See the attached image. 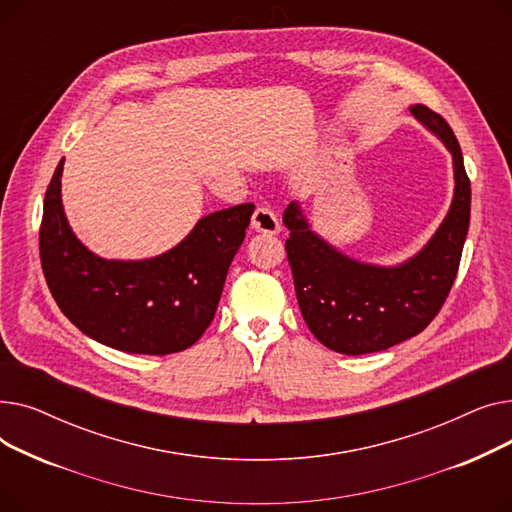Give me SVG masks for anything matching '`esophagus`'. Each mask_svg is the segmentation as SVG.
<instances>
[{
  "label": "esophagus",
  "mask_w": 512,
  "mask_h": 512,
  "mask_svg": "<svg viewBox=\"0 0 512 512\" xmlns=\"http://www.w3.org/2000/svg\"><path fill=\"white\" fill-rule=\"evenodd\" d=\"M251 226L255 232H261V234H278L280 232V222L276 218V213L267 207L255 209Z\"/></svg>",
  "instance_id": "obj_1"
}]
</instances>
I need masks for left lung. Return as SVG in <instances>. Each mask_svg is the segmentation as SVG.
<instances>
[{"label":"left lung","instance_id":"8db88e82","mask_svg":"<svg viewBox=\"0 0 512 512\" xmlns=\"http://www.w3.org/2000/svg\"><path fill=\"white\" fill-rule=\"evenodd\" d=\"M419 124L452 155L454 193L446 218L425 247L398 265L353 259L321 238L299 201L284 209L286 255L305 324L313 336L342 355H367L423 332L444 305L459 272L469 232L471 182L463 153L448 122L417 103L409 107Z\"/></svg>","mask_w":512,"mask_h":512}]
</instances>
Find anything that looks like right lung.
<instances>
[{
  "instance_id": "add662e5",
  "label": "right lung",
  "mask_w": 512,
  "mask_h": 512,
  "mask_svg": "<svg viewBox=\"0 0 512 512\" xmlns=\"http://www.w3.org/2000/svg\"><path fill=\"white\" fill-rule=\"evenodd\" d=\"M64 159L47 186L41 265L62 313L85 336L124 353L172 355L193 346L218 309L253 203L213 211L176 247L149 259H103L72 232L62 205Z\"/></svg>"
}]
</instances>
